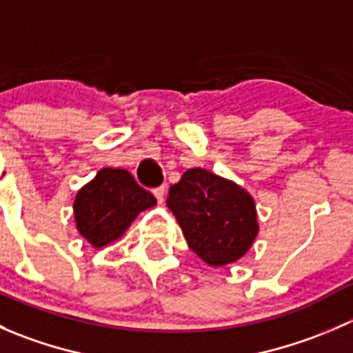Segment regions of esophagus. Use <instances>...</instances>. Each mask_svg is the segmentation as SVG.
<instances>
[{"instance_id": "1", "label": "esophagus", "mask_w": 353, "mask_h": 353, "mask_svg": "<svg viewBox=\"0 0 353 353\" xmlns=\"http://www.w3.org/2000/svg\"><path fill=\"white\" fill-rule=\"evenodd\" d=\"M154 194H155L157 201H159V203H163V198H165V186H159V188H155V190H154Z\"/></svg>"}]
</instances>
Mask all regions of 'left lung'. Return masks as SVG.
<instances>
[{"label": "left lung", "mask_w": 353, "mask_h": 353, "mask_svg": "<svg viewBox=\"0 0 353 353\" xmlns=\"http://www.w3.org/2000/svg\"><path fill=\"white\" fill-rule=\"evenodd\" d=\"M167 206L188 245L210 266L241 259L258 236L251 194L201 167L188 169L179 183L170 186Z\"/></svg>", "instance_id": "8db88e82"}]
</instances>
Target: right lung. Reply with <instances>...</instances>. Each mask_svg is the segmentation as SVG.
Returning <instances> with one entry per match:
<instances>
[{
  "label": "right lung",
  "mask_w": 353,
  "mask_h": 353,
  "mask_svg": "<svg viewBox=\"0 0 353 353\" xmlns=\"http://www.w3.org/2000/svg\"><path fill=\"white\" fill-rule=\"evenodd\" d=\"M157 205L128 170L104 167L77 193L73 203L77 229L94 248L119 239L137 215Z\"/></svg>",
  "instance_id": "obj_1"
}]
</instances>
